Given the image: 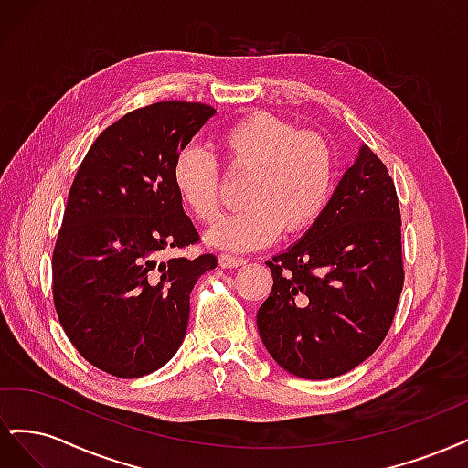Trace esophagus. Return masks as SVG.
Masks as SVG:
<instances>
[{
    "instance_id": "34e87169",
    "label": "esophagus",
    "mask_w": 468,
    "mask_h": 468,
    "mask_svg": "<svg viewBox=\"0 0 468 468\" xmlns=\"http://www.w3.org/2000/svg\"><path fill=\"white\" fill-rule=\"evenodd\" d=\"M218 263L222 269H229V267H239V265H246L248 261L244 258H236L230 256V253H220L218 256Z\"/></svg>"
}]
</instances>
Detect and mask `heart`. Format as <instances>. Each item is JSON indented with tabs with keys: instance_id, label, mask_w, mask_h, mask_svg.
I'll return each mask as SVG.
<instances>
[{
	"instance_id": "heart-1",
	"label": "heart",
	"mask_w": 468,
	"mask_h": 468,
	"mask_svg": "<svg viewBox=\"0 0 468 468\" xmlns=\"http://www.w3.org/2000/svg\"><path fill=\"white\" fill-rule=\"evenodd\" d=\"M217 144L226 169L250 172L242 195L248 205L212 226L208 244L258 250L282 232L304 234L328 207L335 162L320 134L299 133L287 121L258 112L224 129ZM172 183L195 218L208 224L218 217L220 169L201 146H186L176 155Z\"/></svg>"
}]
</instances>
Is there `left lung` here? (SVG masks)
I'll return each instance as SVG.
<instances>
[{"label": "left lung", "instance_id": "8db88e82", "mask_svg": "<svg viewBox=\"0 0 468 468\" xmlns=\"http://www.w3.org/2000/svg\"><path fill=\"white\" fill-rule=\"evenodd\" d=\"M400 207L387 165L361 146L313 229L271 261L263 346L294 377H339L373 356L399 304Z\"/></svg>", "mask_w": 468, "mask_h": 468}]
</instances>
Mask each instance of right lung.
I'll use <instances>...</instances> for the list:
<instances>
[{
    "label": "right lung",
    "mask_w": 468,
    "mask_h": 468,
    "mask_svg": "<svg viewBox=\"0 0 468 468\" xmlns=\"http://www.w3.org/2000/svg\"><path fill=\"white\" fill-rule=\"evenodd\" d=\"M215 112L186 101L126 112L78 167L52 253V296L69 342L112 377H144L176 356L195 282L217 267L212 253L162 260L199 242L172 167Z\"/></svg>",
    "instance_id": "right-lung-1"
}]
</instances>
